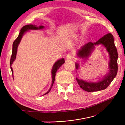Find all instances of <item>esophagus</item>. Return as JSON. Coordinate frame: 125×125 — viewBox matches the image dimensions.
<instances>
[{
  "label": "esophagus",
  "mask_w": 125,
  "mask_h": 125,
  "mask_svg": "<svg viewBox=\"0 0 125 125\" xmlns=\"http://www.w3.org/2000/svg\"><path fill=\"white\" fill-rule=\"evenodd\" d=\"M74 58L73 55L72 53H68L66 56V60H70Z\"/></svg>",
  "instance_id": "34e87169"
}]
</instances>
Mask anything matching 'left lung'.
<instances>
[{"mask_svg": "<svg viewBox=\"0 0 125 125\" xmlns=\"http://www.w3.org/2000/svg\"><path fill=\"white\" fill-rule=\"evenodd\" d=\"M102 45L106 48L109 55V63L108 72L104 77L99 79L98 82L86 81L76 78V80L80 87L88 92H97L104 90L108 86L117 75L118 53L115 46L114 39L111 33L105 35L96 42H89L82 46L78 51L77 57L86 59L91 56L96 46ZM76 72L79 68V63H75Z\"/></svg>", "mask_w": 125, "mask_h": 125, "instance_id": "1", "label": "left lung"}]
</instances>
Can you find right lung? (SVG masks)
<instances>
[{
    "label": "right lung",
    "mask_w": 125,
    "mask_h": 125,
    "mask_svg": "<svg viewBox=\"0 0 125 125\" xmlns=\"http://www.w3.org/2000/svg\"><path fill=\"white\" fill-rule=\"evenodd\" d=\"M43 26L42 25H40L39 26H37V25H32V24H30V25H26L25 26H23L22 27V29H21L20 30V32L19 34L18 37H17V39L15 40L13 42V44H12V54L11 56V58H10V68H11V70L12 72V77L14 78V75H13V70H12V68L11 67V65L12 64V63L15 61L16 57V54H17V51H18V47L19 45L20 42L21 40L22 37L23 36V35H24V33H26L27 31H29L30 30H41L43 29L44 28ZM65 62L64 58H61L60 60H58V61H57V62L54 63V64H53L52 67V69L51 71V73H52V84L50 86V88L49 89L47 92H46L45 94H43V95H45L48 94V93L50 92V90H51V88L53 86V84L54 83V80H55V76H56V74L57 72V71L58 70L61 65H62L63 63ZM14 79V78H13Z\"/></svg>",
    "instance_id": "1"
}]
</instances>
